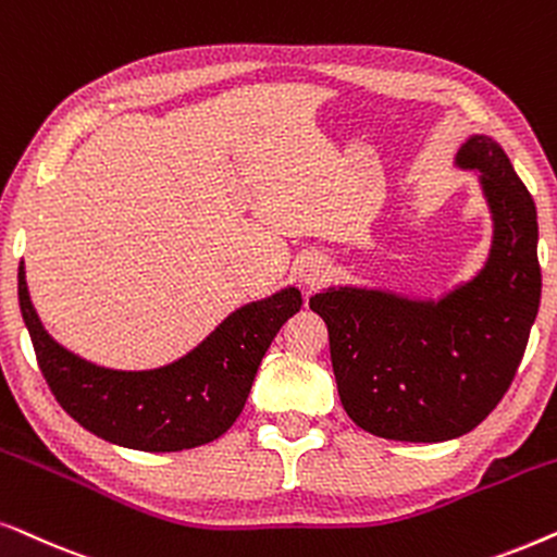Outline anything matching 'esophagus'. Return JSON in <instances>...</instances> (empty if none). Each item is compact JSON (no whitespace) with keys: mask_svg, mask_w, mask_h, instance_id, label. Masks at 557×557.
Instances as JSON below:
<instances>
[{"mask_svg":"<svg viewBox=\"0 0 557 557\" xmlns=\"http://www.w3.org/2000/svg\"><path fill=\"white\" fill-rule=\"evenodd\" d=\"M295 272H298L300 283H306L308 287H315L331 274V262L321 255V251H306V255L298 259Z\"/></svg>","mask_w":557,"mask_h":557,"instance_id":"1","label":"esophagus"}]
</instances>
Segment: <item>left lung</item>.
Segmentation results:
<instances>
[{"label":"left lung","mask_w":557,"mask_h":557,"mask_svg":"<svg viewBox=\"0 0 557 557\" xmlns=\"http://www.w3.org/2000/svg\"><path fill=\"white\" fill-rule=\"evenodd\" d=\"M492 216L484 264L438 298L331 285L310 298L329 325L338 397L356 425L387 441L461 438L515 380L540 308L537 211L507 152L486 135L458 147Z\"/></svg>","instance_id":"left-lung-1"}]
</instances>
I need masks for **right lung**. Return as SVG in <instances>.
Segmentation results:
<instances>
[{"label":"right lung","mask_w":557,"mask_h":557,"mask_svg":"<svg viewBox=\"0 0 557 557\" xmlns=\"http://www.w3.org/2000/svg\"><path fill=\"white\" fill-rule=\"evenodd\" d=\"M17 295L37 364L65 412L114 446L173 454L221 438L247 403L272 338L302 306L295 285L236 308L181 359L154 369L94 364L58 344L29 300L25 262Z\"/></svg>","instance_id":"right-lung-1"}]
</instances>
